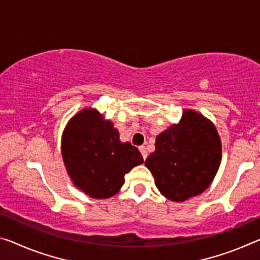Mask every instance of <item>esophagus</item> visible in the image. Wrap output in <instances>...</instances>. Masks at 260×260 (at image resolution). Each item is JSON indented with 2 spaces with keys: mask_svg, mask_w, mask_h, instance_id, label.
<instances>
[{
  "mask_svg": "<svg viewBox=\"0 0 260 260\" xmlns=\"http://www.w3.org/2000/svg\"><path fill=\"white\" fill-rule=\"evenodd\" d=\"M139 150L141 151V154H142V157H143V159L146 160L147 156H148V152H147V150H146V147H145V146H141V147H139Z\"/></svg>",
  "mask_w": 260,
  "mask_h": 260,
  "instance_id": "1",
  "label": "esophagus"
}]
</instances>
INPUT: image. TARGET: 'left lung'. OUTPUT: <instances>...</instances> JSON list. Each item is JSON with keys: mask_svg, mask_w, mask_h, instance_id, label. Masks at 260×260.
Masks as SVG:
<instances>
[{"mask_svg": "<svg viewBox=\"0 0 260 260\" xmlns=\"http://www.w3.org/2000/svg\"><path fill=\"white\" fill-rule=\"evenodd\" d=\"M155 148L145 164L160 194L177 203L201 194L221 164L222 145L216 127L193 110H184L178 123L158 134Z\"/></svg>", "mask_w": 260, "mask_h": 260, "instance_id": "1", "label": "left lung"}]
</instances>
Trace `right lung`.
Here are the masks:
<instances>
[{
    "label": "right lung",
    "instance_id": "add662e5",
    "mask_svg": "<svg viewBox=\"0 0 260 260\" xmlns=\"http://www.w3.org/2000/svg\"><path fill=\"white\" fill-rule=\"evenodd\" d=\"M61 154L74 186L93 199L113 197L127 172L143 163L138 148L121 142L113 122L93 108L82 109L66 125Z\"/></svg>",
    "mask_w": 260,
    "mask_h": 260
}]
</instances>
